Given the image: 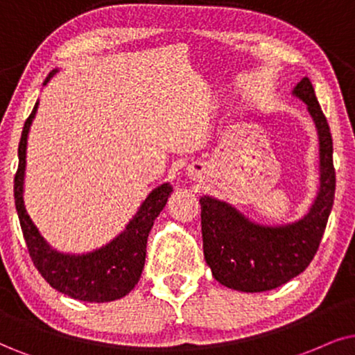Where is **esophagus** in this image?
<instances>
[{"label": "esophagus", "mask_w": 355, "mask_h": 355, "mask_svg": "<svg viewBox=\"0 0 355 355\" xmlns=\"http://www.w3.org/2000/svg\"><path fill=\"white\" fill-rule=\"evenodd\" d=\"M188 172H190L191 177H198V175L203 172V167H201V165H198V164H195V165H193V167H190V170H188Z\"/></svg>", "instance_id": "obj_1"}]
</instances>
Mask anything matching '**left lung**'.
<instances>
[{"mask_svg":"<svg viewBox=\"0 0 355 355\" xmlns=\"http://www.w3.org/2000/svg\"><path fill=\"white\" fill-rule=\"evenodd\" d=\"M291 95L306 105L315 123L320 142V187L304 216L278 226L255 223L227 201L201 196L205 260L213 277L227 288L260 293L300 275L315 257L333 209L336 172L329 125L308 77L300 80Z\"/></svg>","mask_w":355,"mask_h":355,"instance_id":"left-lung-1","label":"left lung"}]
</instances>
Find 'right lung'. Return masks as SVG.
Listing matches in <instances>:
<instances>
[{"instance_id": "1", "label": "right lung", "mask_w": 355, "mask_h": 355, "mask_svg": "<svg viewBox=\"0 0 355 355\" xmlns=\"http://www.w3.org/2000/svg\"><path fill=\"white\" fill-rule=\"evenodd\" d=\"M58 71L53 69L47 75V85ZM39 101L22 128L19 149V165L15 177V203L19 216L21 230L28 244L34 266L47 284L67 297L87 303H106L125 297L141 278L146 262L147 237L154 226L155 218L167 205L173 191L168 182L154 188L139 206L136 214L129 219L125 227L107 244L83 254L60 252L49 244L40 234L39 227L31 219L24 205L26 152L31 125L37 113Z\"/></svg>"}]
</instances>
